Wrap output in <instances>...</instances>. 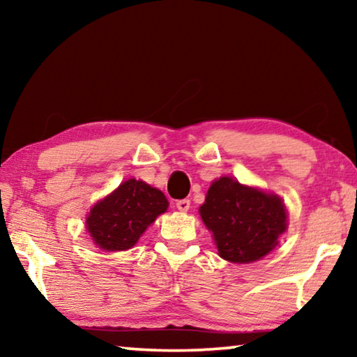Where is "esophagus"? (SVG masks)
I'll list each match as a JSON object with an SVG mask.
<instances>
[{
  "label": "esophagus",
  "instance_id": "1",
  "mask_svg": "<svg viewBox=\"0 0 357 357\" xmlns=\"http://www.w3.org/2000/svg\"><path fill=\"white\" fill-rule=\"evenodd\" d=\"M176 208L179 211H183V213H187V211H189V208H190V200H187V198H184V200H178Z\"/></svg>",
  "mask_w": 357,
  "mask_h": 357
}]
</instances>
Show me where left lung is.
<instances>
[{"mask_svg":"<svg viewBox=\"0 0 357 357\" xmlns=\"http://www.w3.org/2000/svg\"><path fill=\"white\" fill-rule=\"evenodd\" d=\"M200 215L213 231L219 255L239 264L268 255L288 225L285 204L279 197L228 176L211 184Z\"/></svg>","mask_w":357,"mask_h":357,"instance_id":"obj_1","label":"left lung"}]
</instances>
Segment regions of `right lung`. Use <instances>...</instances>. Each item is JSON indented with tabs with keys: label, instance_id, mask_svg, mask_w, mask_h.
Returning <instances> with one entry per match:
<instances>
[{
	"label": "right lung",
	"instance_id": "right-lung-1",
	"mask_svg": "<svg viewBox=\"0 0 357 357\" xmlns=\"http://www.w3.org/2000/svg\"><path fill=\"white\" fill-rule=\"evenodd\" d=\"M167 208L164 193L132 178L94 204L86 217V229L99 249L128 250Z\"/></svg>",
	"mask_w": 357,
	"mask_h": 357
}]
</instances>
